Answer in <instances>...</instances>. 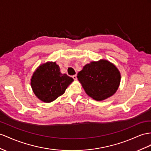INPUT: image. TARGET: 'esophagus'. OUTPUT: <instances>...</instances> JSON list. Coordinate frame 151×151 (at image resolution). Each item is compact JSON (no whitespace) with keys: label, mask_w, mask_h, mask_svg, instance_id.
Returning <instances> with one entry per match:
<instances>
[{"label":"esophagus","mask_w":151,"mask_h":151,"mask_svg":"<svg viewBox=\"0 0 151 151\" xmlns=\"http://www.w3.org/2000/svg\"><path fill=\"white\" fill-rule=\"evenodd\" d=\"M72 77H73V78L74 79V80H77V76H76V75H73Z\"/></svg>","instance_id":"34e87169"}]
</instances>
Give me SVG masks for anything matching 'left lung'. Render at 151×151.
<instances>
[{"label":"left lung","instance_id":"obj_1","mask_svg":"<svg viewBox=\"0 0 151 151\" xmlns=\"http://www.w3.org/2000/svg\"><path fill=\"white\" fill-rule=\"evenodd\" d=\"M86 94L96 101L113 96L119 87L121 73L115 65L101 59L87 64L77 75Z\"/></svg>","mask_w":151,"mask_h":151}]
</instances>
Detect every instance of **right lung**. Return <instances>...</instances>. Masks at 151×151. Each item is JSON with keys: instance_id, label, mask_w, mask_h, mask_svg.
Here are the masks:
<instances>
[{"instance_id": "add662e5", "label": "right lung", "mask_w": 151, "mask_h": 151, "mask_svg": "<svg viewBox=\"0 0 151 151\" xmlns=\"http://www.w3.org/2000/svg\"><path fill=\"white\" fill-rule=\"evenodd\" d=\"M73 81L66 74H62L55 62H47L39 66L30 79L34 93L41 101L50 103L63 95Z\"/></svg>"}]
</instances>
